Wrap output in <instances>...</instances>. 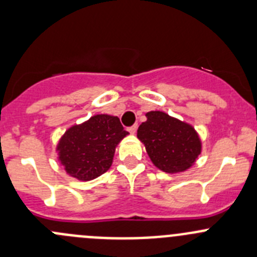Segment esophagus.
Wrapping results in <instances>:
<instances>
[{"instance_id":"34e87169","label":"esophagus","mask_w":257,"mask_h":257,"mask_svg":"<svg viewBox=\"0 0 257 257\" xmlns=\"http://www.w3.org/2000/svg\"><path fill=\"white\" fill-rule=\"evenodd\" d=\"M137 128H138V125H137V124H134V125H132L131 128H128L129 133H131V134H136V133H137Z\"/></svg>"}]
</instances>
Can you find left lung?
<instances>
[{"label": "left lung", "mask_w": 257, "mask_h": 257, "mask_svg": "<svg viewBox=\"0 0 257 257\" xmlns=\"http://www.w3.org/2000/svg\"><path fill=\"white\" fill-rule=\"evenodd\" d=\"M145 116L137 137L153 164L169 174L193 167L201 153L200 137L194 126L160 110L148 112Z\"/></svg>", "instance_id": "left-lung-1"}]
</instances>
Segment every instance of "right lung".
<instances>
[{
	"instance_id": "obj_1",
	"label": "right lung",
	"mask_w": 257,
	"mask_h": 257,
	"mask_svg": "<svg viewBox=\"0 0 257 257\" xmlns=\"http://www.w3.org/2000/svg\"><path fill=\"white\" fill-rule=\"evenodd\" d=\"M128 134L118 116L93 115L61 137L56 148L58 162L69 177L93 180L109 169L116 145Z\"/></svg>"
}]
</instances>
